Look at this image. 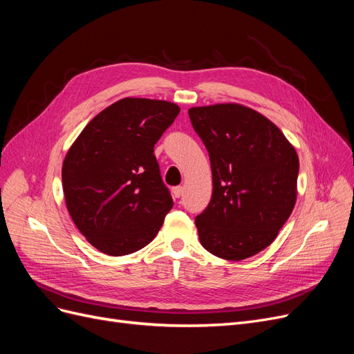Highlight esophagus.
<instances>
[{
	"instance_id": "obj_1",
	"label": "esophagus",
	"mask_w": 354,
	"mask_h": 354,
	"mask_svg": "<svg viewBox=\"0 0 354 354\" xmlns=\"http://www.w3.org/2000/svg\"><path fill=\"white\" fill-rule=\"evenodd\" d=\"M173 198H176V199H178L181 195H183V187L181 186H177V187H173Z\"/></svg>"
}]
</instances>
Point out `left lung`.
Segmentation results:
<instances>
[{"label":"left lung","mask_w":354,"mask_h":354,"mask_svg":"<svg viewBox=\"0 0 354 354\" xmlns=\"http://www.w3.org/2000/svg\"><path fill=\"white\" fill-rule=\"evenodd\" d=\"M205 145L212 196L195 218L203 248L239 261L269 246L291 216L299 162L283 133L261 113L226 103L189 109Z\"/></svg>","instance_id":"1"}]
</instances>
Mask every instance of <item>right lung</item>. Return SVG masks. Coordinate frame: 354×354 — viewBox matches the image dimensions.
Returning <instances> with one entry per match:
<instances>
[{"mask_svg": "<svg viewBox=\"0 0 354 354\" xmlns=\"http://www.w3.org/2000/svg\"><path fill=\"white\" fill-rule=\"evenodd\" d=\"M178 112L164 100L122 99L93 118L69 149L63 194L94 248L127 255L156 236L174 202L153 147Z\"/></svg>", "mask_w": 354, "mask_h": 354, "instance_id": "1", "label": "right lung"}]
</instances>
